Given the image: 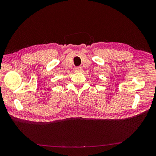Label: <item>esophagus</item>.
I'll return each mask as SVG.
<instances>
[{"label": "esophagus", "mask_w": 156, "mask_h": 156, "mask_svg": "<svg viewBox=\"0 0 156 156\" xmlns=\"http://www.w3.org/2000/svg\"><path fill=\"white\" fill-rule=\"evenodd\" d=\"M74 71L75 72H80L83 71V68H82L81 67H76L74 68Z\"/></svg>", "instance_id": "esophagus-1"}]
</instances>
